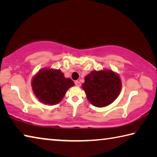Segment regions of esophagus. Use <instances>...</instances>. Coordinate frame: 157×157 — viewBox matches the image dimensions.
Segmentation results:
<instances>
[{
  "mask_svg": "<svg viewBox=\"0 0 157 157\" xmlns=\"http://www.w3.org/2000/svg\"><path fill=\"white\" fill-rule=\"evenodd\" d=\"M75 86H80V85H81V84H80V82H79V81H75Z\"/></svg>",
  "mask_w": 157,
  "mask_h": 157,
  "instance_id": "1",
  "label": "esophagus"
}]
</instances>
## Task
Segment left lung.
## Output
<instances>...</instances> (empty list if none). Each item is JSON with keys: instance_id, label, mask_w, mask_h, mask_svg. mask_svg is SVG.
I'll list each match as a JSON object with an SVG mask.
<instances>
[{"instance_id": "8db88e82", "label": "left lung", "mask_w": 157, "mask_h": 157, "mask_svg": "<svg viewBox=\"0 0 157 157\" xmlns=\"http://www.w3.org/2000/svg\"><path fill=\"white\" fill-rule=\"evenodd\" d=\"M122 82L118 74L111 70L93 71L82 84V89L91 104L97 107H107L120 94Z\"/></svg>"}]
</instances>
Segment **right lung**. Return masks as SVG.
Wrapping results in <instances>:
<instances>
[{
	"instance_id": "add662e5",
	"label": "right lung",
	"mask_w": 157,
	"mask_h": 157,
	"mask_svg": "<svg viewBox=\"0 0 157 157\" xmlns=\"http://www.w3.org/2000/svg\"><path fill=\"white\" fill-rule=\"evenodd\" d=\"M32 88L36 97L44 104L59 103L69 88L74 86L70 78H66L59 69L43 68L32 79Z\"/></svg>"
}]
</instances>
